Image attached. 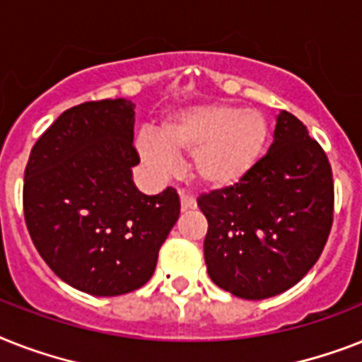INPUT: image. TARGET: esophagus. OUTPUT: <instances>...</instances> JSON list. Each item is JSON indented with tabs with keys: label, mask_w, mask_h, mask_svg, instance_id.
<instances>
[{
	"label": "esophagus",
	"mask_w": 362,
	"mask_h": 362,
	"mask_svg": "<svg viewBox=\"0 0 362 362\" xmlns=\"http://www.w3.org/2000/svg\"><path fill=\"white\" fill-rule=\"evenodd\" d=\"M180 202H182V210H193V208L197 206L195 202V197L189 195V193H186V191H180Z\"/></svg>",
	"instance_id": "esophagus-1"
}]
</instances>
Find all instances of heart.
Here are the masks:
<instances>
[{"label":"heart","mask_w":362,"mask_h":362,"mask_svg":"<svg viewBox=\"0 0 362 362\" xmlns=\"http://www.w3.org/2000/svg\"><path fill=\"white\" fill-rule=\"evenodd\" d=\"M269 122L258 110L234 104H202L171 115L160 137H137L141 158L158 173H173L176 156L191 154V173L202 186L223 189L243 180L262 160Z\"/></svg>","instance_id":"heart-1"}]
</instances>
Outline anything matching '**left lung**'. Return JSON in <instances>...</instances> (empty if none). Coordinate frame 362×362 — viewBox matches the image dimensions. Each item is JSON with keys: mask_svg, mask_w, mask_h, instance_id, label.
Wrapping results in <instances>:
<instances>
[{"mask_svg": "<svg viewBox=\"0 0 362 362\" xmlns=\"http://www.w3.org/2000/svg\"><path fill=\"white\" fill-rule=\"evenodd\" d=\"M273 137L243 180L197 199L208 219V275L242 299L273 298L298 284L333 225V173L324 148L288 111L279 113Z\"/></svg>", "mask_w": 362, "mask_h": 362, "instance_id": "left-lung-1", "label": "left lung"}]
</instances>
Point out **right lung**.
<instances>
[{
	"label": "right lung",
	"mask_w": 362,
	"mask_h": 362,
	"mask_svg": "<svg viewBox=\"0 0 362 362\" xmlns=\"http://www.w3.org/2000/svg\"><path fill=\"white\" fill-rule=\"evenodd\" d=\"M130 100H96L59 115L31 148L23 217L38 255L59 279L93 296L141 288L180 216L173 187L143 195L132 167Z\"/></svg>",
	"instance_id": "obj_1"
}]
</instances>
